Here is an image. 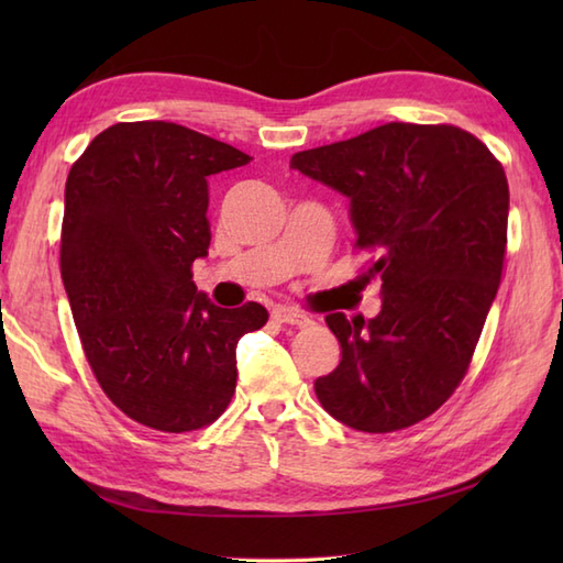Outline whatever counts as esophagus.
<instances>
[{"mask_svg": "<svg viewBox=\"0 0 563 563\" xmlns=\"http://www.w3.org/2000/svg\"><path fill=\"white\" fill-rule=\"evenodd\" d=\"M273 319H278L280 324H292V327H309L312 319H309L300 309H290V307H278L273 309Z\"/></svg>", "mask_w": 563, "mask_h": 563, "instance_id": "1", "label": "esophagus"}]
</instances>
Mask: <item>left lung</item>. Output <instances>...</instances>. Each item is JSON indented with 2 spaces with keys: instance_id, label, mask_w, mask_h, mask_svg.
<instances>
[{
  "instance_id": "obj_1",
  "label": "left lung",
  "mask_w": 563,
  "mask_h": 563,
  "mask_svg": "<svg viewBox=\"0 0 563 563\" xmlns=\"http://www.w3.org/2000/svg\"><path fill=\"white\" fill-rule=\"evenodd\" d=\"M290 166L351 200L355 249L379 280L373 319L329 314L341 363L321 406L363 433L423 421L457 389L492 309L508 242V178L454 125L387 123L292 154Z\"/></svg>"
}]
</instances>
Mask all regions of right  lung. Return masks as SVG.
<instances>
[{
  "label": "right lung",
  "mask_w": 563,
  "mask_h": 563,
  "mask_svg": "<svg viewBox=\"0 0 563 563\" xmlns=\"http://www.w3.org/2000/svg\"><path fill=\"white\" fill-rule=\"evenodd\" d=\"M251 157L196 130L115 123L71 164L59 273L84 355L133 421L188 433L218 421L236 387V343L266 307L212 305L194 283L208 256V176Z\"/></svg>",
  "instance_id": "1"
}]
</instances>
